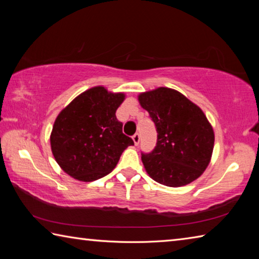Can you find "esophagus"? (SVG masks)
<instances>
[{
  "label": "esophagus",
  "instance_id": "1",
  "mask_svg": "<svg viewBox=\"0 0 259 259\" xmlns=\"http://www.w3.org/2000/svg\"><path fill=\"white\" fill-rule=\"evenodd\" d=\"M133 139H134L135 145H138V144H139V140H140V135H139L138 133H136V134L133 136Z\"/></svg>",
  "mask_w": 259,
  "mask_h": 259
}]
</instances>
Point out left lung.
Listing matches in <instances>:
<instances>
[{
	"mask_svg": "<svg viewBox=\"0 0 259 259\" xmlns=\"http://www.w3.org/2000/svg\"><path fill=\"white\" fill-rule=\"evenodd\" d=\"M157 133L156 145L142 152L147 174L165 186L178 187L195 181L207 168L213 150L211 125L201 108L169 88L139 96Z\"/></svg>",
	"mask_w": 259,
	"mask_h": 259,
	"instance_id": "1",
	"label": "left lung"
}]
</instances>
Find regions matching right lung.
Instances as JSON below:
<instances>
[{"mask_svg":"<svg viewBox=\"0 0 259 259\" xmlns=\"http://www.w3.org/2000/svg\"><path fill=\"white\" fill-rule=\"evenodd\" d=\"M123 94L95 87L81 94L57 116L50 142L55 159L69 176L93 182L115 168L134 140L122 133L115 112Z\"/></svg>","mask_w":259,"mask_h":259,"instance_id":"right-lung-1","label":"right lung"}]
</instances>
